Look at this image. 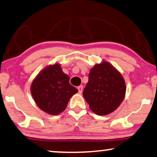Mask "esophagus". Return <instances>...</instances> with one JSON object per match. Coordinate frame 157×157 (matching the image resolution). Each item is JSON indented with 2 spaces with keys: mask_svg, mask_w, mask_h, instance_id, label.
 Instances as JSON below:
<instances>
[{
  "mask_svg": "<svg viewBox=\"0 0 157 157\" xmlns=\"http://www.w3.org/2000/svg\"><path fill=\"white\" fill-rule=\"evenodd\" d=\"M78 92L79 94H81L82 92V90H83V86L82 85H80L78 87Z\"/></svg>",
  "mask_w": 157,
  "mask_h": 157,
  "instance_id": "1",
  "label": "esophagus"
}]
</instances>
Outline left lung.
I'll return each mask as SVG.
<instances>
[{"label":"left lung","instance_id":"obj_1","mask_svg":"<svg viewBox=\"0 0 157 157\" xmlns=\"http://www.w3.org/2000/svg\"><path fill=\"white\" fill-rule=\"evenodd\" d=\"M126 93V84L120 72L103 60L90 69L83 96L90 109L98 115H107L118 108Z\"/></svg>","mask_w":157,"mask_h":157}]
</instances>
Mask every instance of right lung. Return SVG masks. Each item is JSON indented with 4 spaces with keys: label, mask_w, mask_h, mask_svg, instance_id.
<instances>
[{
    "label": "right lung",
    "mask_w": 157,
    "mask_h": 157,
    "mask_svg": "<svg viewBox=\"0 0 157 157\" xmlns=\"http://www.w3.org/2000/svg\"><path fill=\"white\" fill-rule=\"evenodd\" d=\"M60 64L48 65L33 81L30 92L36 105L43 112L57 115L67 107L70 99L78 90L69 82Z\"/></svg>",
    "instance_id": "add662e5"
}]
</instances>
